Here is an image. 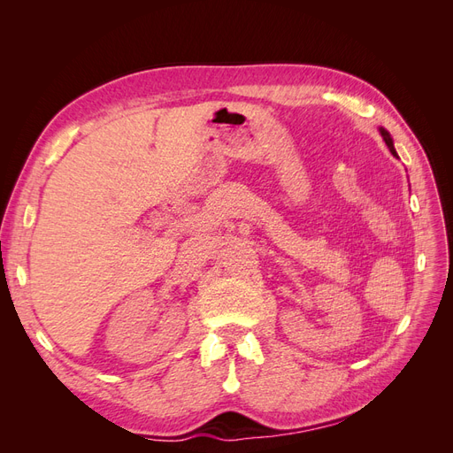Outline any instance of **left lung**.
I'll return each instance as SVG.
<instances>
[{
	"instance_id": "obj_1",
	"label": "left lung",
	"mask_w": 453,
	"mask_h": 453,
	"mask_svg": "<svg viewBox=\"0 0 453 453\" xmlns=\"http://www.w3.org/2000/svg\"><path fill=\"white\" fill-rule=\"evenodd\" d=\"M380 134H381L383 142H386V145L389 147L391 155H393V157H396V158H399V155H396V150H395V145H393V138H391V134H389L386 128H380Z\"/></svg>"
}]
</instances>
